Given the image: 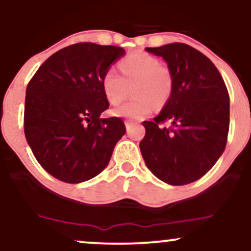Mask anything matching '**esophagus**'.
Here are the masks:
<instances>
[{"mask_svg": "<svg viewBox=\"0 0 251 251\" xmlns=\"http://www.w3.org/2000/svg\"><path fill=\"white\" fill-rule=\"evenodd\" d=\"M125 126H126V129H127V132H128L129 129H131V128L133 127V126H134V123H131V122H126V123H125Z\"/></svg>", "mask_w": 251, "mask_h": 251, "instance_id": "1", "label": "esophagus"}]
</instances>
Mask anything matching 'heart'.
<instances>
[{"instance_id":"heart-1","label":"heart","mask_w":251,"mask_h":251,"mask_svg":"<svg viewBox=\"0 0 251 251\" xmlns=\"http://www.w3.org/2000/svg\"><path fill=\"white\" fill-rule=\"evenodd\" d=\"M122 76L109 68L103 73L101 86L106 99L118 105L127 97L132 86V98L128 102L114 108L113 114L129 120H140L151 113L153 107H162L169 100L174 88V77L169 67L160 65L153 55L135 51L119 63Z\"/></svg>"}]
</instances>
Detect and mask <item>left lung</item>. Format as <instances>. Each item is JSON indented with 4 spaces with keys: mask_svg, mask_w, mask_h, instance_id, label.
I'll return each mask as SVG.
<instances>
[{
    "mask_svg": "<svg viewBox=\"0 0 251 251\" xmlns=\"http://www.w3.org/2000/svg\"><path fill=\"white\" fill-rule=\"evenodd\" d=\"M146 51L165 60L174 88L162 112L143 123L140 152L155 177L185 185L203 177L226 149L229 93L211 60L191 46L175 42ZM165 121L170 128L162 126Z\"/></svg>",
    "mask_w": 251,
    "mask_h": 251,
    "instance_id": "1",
    "label": "left lung"
}]
</instances>
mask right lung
Instances as JSON below:
<instances>
[{"label":"right lung","mask_w":251,"mask_h":251,"mask_svg":"<svg viewBox=\"0 0 251 251\" xmlns=\"http://www.w3.org/2000/svg\"><path fill=\"white\" fill-rule=\"evenodd\" d=\"M124 54L116 46L71 45L48 57L28 83L25 139L56 179L75 184L96 177L125 134L120 118H100L109 106L102 75Z\"/></svg>","instance_id":"1"}]
</instances>
